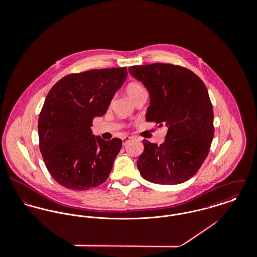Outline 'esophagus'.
I'll list each match as a JSON object with an SVG mask.
<instances>
[{
	"label": "esophagus",
	"instance_id": "1",
	"mask_svg": "<svg viewBox=\"0 0 257 257\" xmlns=\"http://www.w3.org/2000/svg\"><path fill=\"white\" fill-rule=\"evenodd\" d=\"M131 140H132V138H131V137H128V136L123 137V138H122V145H123V146H125V145L131 141Z\"/></svg>",
	"mask_w": 257,
	"mask_h": 257
}]
</instances>
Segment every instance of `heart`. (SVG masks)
Here are the masks:
<instances>
[{
    "label": "heart",
    "instance_id": "b5f03b06",
    "mask_svg": "<svg viewBox=\"0 0 257 257\" xmlns=\"http://www.w3.org/2000/svg\"><path fill=\"white\" fill-rule=\"evenodd\" d=\"M125 92L128 96V98L134 101L136 100L138 97H140L141 95L147 93L146 89L139 83H136V82H133V83H130L126 88H125Z\"/></svg>",
    "mask_w": 257,
    "mask_h": 257
}]
</instances>
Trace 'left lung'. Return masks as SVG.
Returning <instances> with one entry per match:
<instances>
[{
	"mask_svg": "<svg viewBox=\"0 0 257 257\" xmlns=\"http://www.w3.org/2000/svg\"><path fill=\"white\" fill-rule=\"evenodd\" d=\"M149 92L147 121L167 126L160 146L144 140L138 160L142 176L161 185L183 183L207 158L214 138V112L204 82L187 68L153 63L128 68Z\"/></svg>",
	"mask_w": 257,
	"mask_h": 257,
	"instance_id": "1",
	"label": "left lung"
}]
</instances>
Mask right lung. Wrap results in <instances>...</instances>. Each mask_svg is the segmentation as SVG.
I'll use <instances>...</instances> for the list:
<instances>
[{"mask_svg":"<svg viewBox=\"0 0 257 257\" xmlns=\"http://www.w3.org/2000/svg\"><path fill=\"white\" fill-rule=\"evenodd\" d=\"M125 67L93 69L60 79L48 92L38 118L39 148L50 175L72 190H88L109 177L121 140L92 135L121 87Z\"/></svg>","mask_w":257,"mask_h":257,"instance_id":"right-lung-1","label":"right lung"}]
</instances>
